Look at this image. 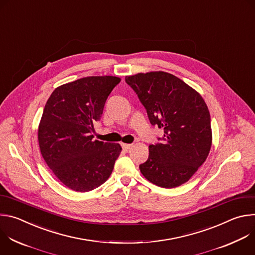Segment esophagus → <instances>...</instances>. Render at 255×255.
Wrapping results in <instances>:
<instances>
[{
  "label": "esophagus",
  "mask_w": 255,
  "mask_h": 255,
  "mask_svg": "<svg viewBox=\"0 0 255 255\" xmlns=\"http://www.w3.org/2000/svg\"><path fill=\"white\" fill-rule=\"evenodd\" d=\"M122 147H123V149H125V150H129L131 147H132V144H122Z\"/></svg>",
  "instance_id": "1"
}]
</instances>
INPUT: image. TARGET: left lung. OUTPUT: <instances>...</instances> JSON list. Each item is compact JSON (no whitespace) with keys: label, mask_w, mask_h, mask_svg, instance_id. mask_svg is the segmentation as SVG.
<instances>
[{"label":"left lung","mask_w":255,"mask_h":255,"mask_svg":"<svg viewBox=\"0 0 255 255\" xmlns=\"http://www.w3.org/2000/svg\"><path fill=\"white\" fill-rule=\"evenodd\" d=\"M125 81L146 109L151 125L163 129V136L149 146L148 159L139 165L141 173L165 189L185 184L211 148V117L205 101L167 72L138 74Z\"/></svg>","instance_id":"8db88e82"}]
</instances>
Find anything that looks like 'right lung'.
<instances>
[{"mask_svg":"<svg viewBox=\"0 0 255 255\" xmlns=\"http://www.w3.org/2000/svg\"><path fill=\"white\" fill-rule=\"evenodd\" d=\"M116 77H88L55 89L44 107L38 129L41 154L67 188L89 192L111 175L122 148L94 140L95 122L107 98L120 83Z\"/></svg>","mask_w":255,"mask_h":255,"instance_id":"add662e5","label":"right lung"}]
</instances>
